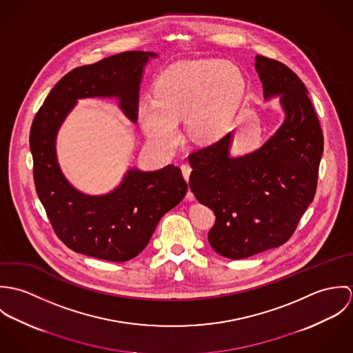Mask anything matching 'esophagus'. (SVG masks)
<instances>
[{
  "mask_svg": "<svg viewBox=\"0 0 353 353\" xmlns=\"http://www.w3.org/2000/svg\"><path fill=\"white\" fill-rule=\"evenodd\" d=\"M181 170H182L183 178L186 179V182H189V176H190V172H192V167H190V165H188V164H183V165L181 167ZM186 199H188V200H193V199H194L193 193H192V192H188Z\"/></svg>",
  "mask_w": 353,
  "mask_h": 353,
  "instance_id": "obj_1",
  "label": "esophagus"
}]
</instances>
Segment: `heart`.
Instances as JSON below:
<instances>
[{
  "mask_svg": "<svg viewBox=\"0 0 353 353\" xmlns=\"http://www.w3.org/2000/svg\"><path fill=\"white\" fill-rule=\"evenodd\" d=\"M246 91L238 66L209 59L165 69L156 80L153 99L137 107L139 122L154 144L172 148L179 140V121L197 143H210L231 126Z\"/></svg>",
  "mask_w": 353,
  "mask_h": 353,
  "instance_id": "1",
  "label": "heart"
}]
</instances>
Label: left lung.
<instances>
[{
	"label": "left lung",
	"mask_w": 353,
	"mask_h": 353,
	"mask_svg": "<svg viewBox=\"0 0 353 353\" xmlns=\"http://www.w3.org/2000/svg\"><path fill=\"white\" fill-rule=\"evenodd\" d=\"M263 99L279 98L284 122L258 150L234 156L231 132L189 156L190 189L209 206L217 254L242 259L285 243L314 200L323 136L308 91L284 63L256 55Z\"/></svg>",
	"instance_id": "1"
}]
</instances>
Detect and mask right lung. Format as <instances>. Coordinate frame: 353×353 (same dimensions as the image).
<instances>
[{"mask_svg": "<svg viewBox=\"0 0 353 353\" xmlns=\"http://www.w3.org/2000/svg\"><path fill=\"white\" fill-rule=\"evenodd\" d=\"M153 51H125L65 74L50 91L31 126L34 181L51 225L73 252L123 262L143 252L159 220L188 192L181 168L168 164L154 171L130 167L121 183L99 196L77 190L57 159V136L77 101L117 99L121 111L137 122L144 68Z\"/></svg>", "mask_w": 353, "mask_h": 353, "instance_id": "1", "label": "right lung"}]
</instances>
